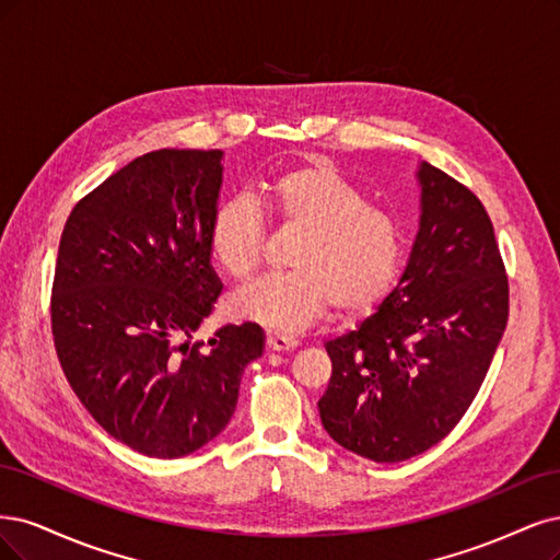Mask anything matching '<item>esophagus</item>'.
Wrapping results in <instances>:
<instances>
[{"label":"esophagus","instance_id":"34e87169","mask_svg":"<svg viewBox=\"0 0 560 560\" xmlns=\"http://www.w3.org/2000/svg\"><path fill=\"white\" fill-rule=\"evenodd\" d=\"M300 341L291 335H281V332H267V347L272 351H293Z\"/></svg>","mask_w":560,"mask_h":560}]
</instances>
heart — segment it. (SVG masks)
I'll list each match as a JSON object with an SVG mask.
<instances>
[{
    "instance_id": "1",
    "label": "heart",
    "mask_w": 560,
    "mask_h": 560,
    "mask_svg": "<svg viewBox=\"0 0 560 560\" xmlns=\"http://www.w3.org/2000/svg\"><path fill=\"white\" fill-rule=\"evenodd\" d=\"M258 206L285 230H302L288 256L291 272L267 277L234 298V312L279 332H295L326 314L374 312L398 281L405 262L400 221L368 202L365 192L330 162L283 170L260 186ZM265 219L242 197L213 209L209 248L234 281L258 272Z\"/></svg>"
}]
</instances>
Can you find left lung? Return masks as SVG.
I'll use <instances>...</instances> for the list:
<instances>
[{"label":"left lung","instance_id":"left-lung-1","mask_svg":"<svg viewBox=\"0 0 560 560\" xmlns=\"http://www.w3.org/2000/svg\"><path fill=\"white\" fill-rule=\"evenodd\" d=\"M421 223L395 291L326 345L323 428L353 454L400 463L470 409L510 316V283L479 197L421 162Z\"/></svg>","mask_w":560,"mask_h":560}]
</instances>
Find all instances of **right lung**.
I'll return each mask as SVG.
<instances>
[{
	"label": "right lung",
	"instance_id": "right-lung-1",
	"mask_svg": "<svg viewBox=\"0 0 560 560\" xmlns=\"http://www.w3.org/2000/svg\"><path fill=\"white\" fill-rule=\"evenodd\" d=\"M223 153L160 149L88 192L65 223L50 295L60 365L112 438L182 458L232 419L244 368L262 355L256 323L192 341L223 283L209 221Z\"/></svg>",
	"mask_w": 560,
	"mask_h": 560
}]
</instances>
